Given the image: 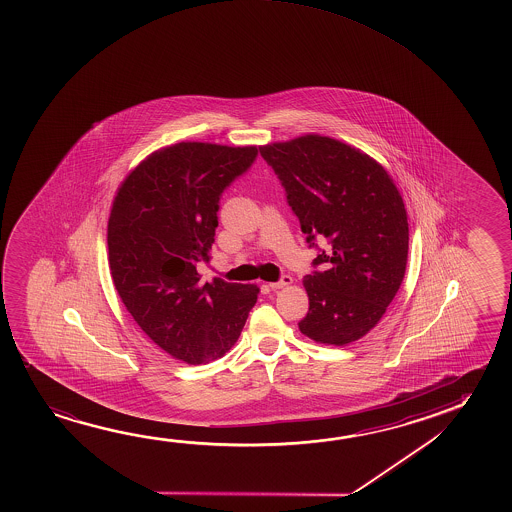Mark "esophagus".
<instances>
[{
	"label": "esophagus",
	"instance_id": "34e87169",
	"mask_svg": "<svg viewBox=\"0 0 512 512\" xmlns=\"http://www.w3.org/2000/svg\"><path fill=\"white\" fill-rule=\"evenodd\" d=\"M291 284H293V278L289 277V275H284L278 282H269L268 287L273 289V291H277V289H284V287Z\"/></svg>",
	"mask_w": 512,
	"mask_h": 512
}]
</instances>
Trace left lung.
Wrapping results in <instances>:
<instances>
[{"mask_svg": "<svg viewBox=\"0 0 512 512\" xmlns=\"http://www.w3.org/2000/svg\"><path fill=\"white\" fill-rule=\"evenodd\" d=\"M310 248L319 250L303 278L309 312L303 336L344 346L366 336L402 285L409 223L400 191L366 153L332 137L309 134L260 146Z\"/></svg>", "mask_w": 512, "mask_h": 512, "instance_id": "obj_1", "label": "left lung"}]
</instances>
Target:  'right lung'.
Instances as JSON below:
<instances>
[{"instance_id":"1","label":"right lung","mask_w":512,"mask_h":512,"mask_svg":"<svg viewBox=\"0 0 512 512\" xmlns=\"http://www.w3.org/2000/svg\"><path fill=\"white\" fill-rule=\"evenodd\" d=\"M257 157L255 146L178 143L153 151L119 185L110 209V275L153 343L178 361L207 364L241 336L259 287L216 278L209 262L219 198Z\"/></svg>"}]
</instances>
